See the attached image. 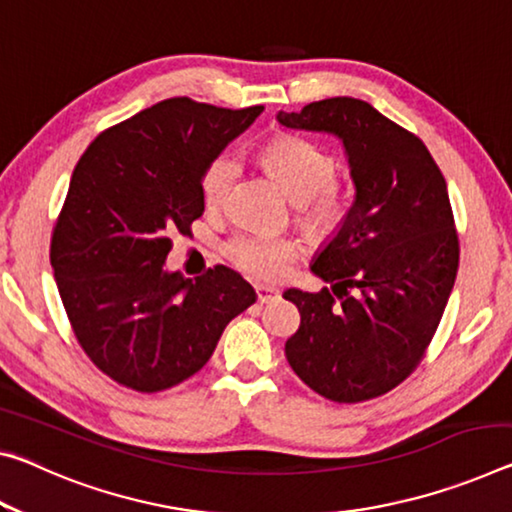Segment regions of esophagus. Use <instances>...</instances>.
<instances>
[{"label":"esophagus","mask_w":512,"mask_h":512,"mask_svg":"<svg viewBox=\"0 0 512 512\" xmlns=\"http://www.w3.org/2000/svg\"><path fill=\"white\" fill-rule=\"evenodd\" d=\"M255 296H257V303H271V300L278 298V289L269 287V285H255Z\"/></svg>","instance_id":"34e87169"}]
</instances>
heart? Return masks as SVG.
Here are the masks:
<instances>
[{"instance_id": "heart-1", "label": "heart", "mask_w": 512, "mask_h": 512, "mask_svg": "<svg viewBox=\"0 0 512 512\" xmlns=\"http://www.w3.org/2000/svg\"><path fill=\"white\" fill-rule=\"evenodd\" d=\"M262 159L275 182L298 205V221L316 237L342 230L351 214V191L335 177V157L303 136L280 134L264 145ZM239 175V161L223 152L209 161L200 175V193L209 209L225 205ZM225 257L250 278L280 280L294 264L300 248L287 237L241 232L223 246Z\"/></svg>"}]
</instances>
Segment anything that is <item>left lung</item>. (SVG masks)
Returning a JSON list of instances; mask_svg holds the SVG:
<instances>
[{
  "label": "left lung",
  "instance_id": "left-lung-1",
  "mask_svg": "<svg viewBox=\"0 0 512 512\" xmlns=\"http://www.w3.org/2000/svg\"><path fill=\"white\" fill-rule=\"evenodd\" d=\"M278 120L339 136L355 184L351 214L312 264L332 287L285 291L300 312L287 360L330 401L376 399L424 360L456 282L460 241L444 175L419 136L355 97Z\"/></svg>",
  "mask_w": 512,
  "mask_h": 512
}]
</instances>
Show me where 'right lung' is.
I'll return each mask as SVG.
<instances>
[{"label": "right lung", "mask_w": 512, "mask_h": 512, "mask_svg": "<svg viewBox=\"0 0 512 512\" xmlns=\"http://www.w3.org/2000/svg\"><path fill=\"white\" fill-rule=\"evenodd\" d=\"M262 111L170 97L104 129L72 170L50 262L79 346L118 385L143 394L180 385L255 303L227 266L189 280L164 262L170 237L205 212L202 170Z\"/></svg>", "instance_id": "1"}]
</instances>
